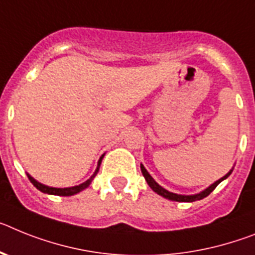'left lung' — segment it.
<instances>
[{"instance_id":"left-lung-1","label":"left lung","mask_w":255,"mask_h":255,"mask_svg":"<svg viewBox=\"0 0 255 255\" xmlns=\"http://www.w3.org/2000/svg\"><path fill=\"white\" fill-rule=\"evenodd\" d=\"M141 172H142V174H143V177H145V180H146V182H147V185H149L150 187H151V189L154 190L155 192H156V194L160 195V196H163V198L168 199V200L187 201V203H189V201H196V200H201V199L207 198L208 195H209L210 192L213 191V190L216 189L217 186L220 185V183L222 182V181L225 180V178H227V177H229L230 174H231V172H229V173L226 174L225 177H222L221 180L216 181V182H214L213 185H210L207 190H204V191L200 192V194H198V195H190V196H185V195H177V194H173V192L167 191V190L163 189L161 186H159L158 183L155 182L154 178H152V177L150 176L149 172H147V170L145 169V167H143L142 164H141Z\"/></svg>"}]
</instances>
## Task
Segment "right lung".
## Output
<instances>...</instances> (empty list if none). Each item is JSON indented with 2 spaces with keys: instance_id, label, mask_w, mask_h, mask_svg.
I'll list each match as a JSON object with an SVG mask.
<instances>
[{
  "instance_id": "1",
  "label": "right lung",
  "mask_w": 255,
  "mask_h": 255,
  "mask_svg": "<svg viewBox=\"0 0 255 255\" xmlns=\"http://www.w3.org/2000/svg\"><path fill=\"white\" fill-rule=\"evenodd\" d=\"M103 158H104V156H101L100 160H99V165H97V169L95 170V173L91 176L90 180H87L86 182L81 183L79 186H74V187H68V189H55V187H48V186H45V185H42V183L37 182V181H35L34 178H32L29 174H28V178H29L30 182L33 183V186H35V187H37L39 191L45 192V194L59 195V196H70V195L77 194V192L82 191V190H85L86 187H88V186H90V183L92 182V180L95 178V176L97 174V172H99V168H100V164H101V160H103Z\"/></svg>"
}]
</instances>
